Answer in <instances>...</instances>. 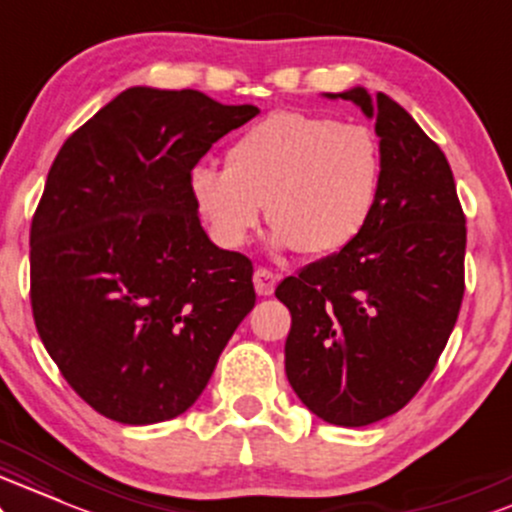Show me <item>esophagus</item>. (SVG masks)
Wrapping results in <instances>:
<instances>
[{"label":"esophagus","mask_w":512,"mask_h":512,"mask_svg":"<svg viewBox=\"0 0 512 512\" xmlns=\"http://www.w3.org/2000/svg\"><path fill=\"white\" fill-rule=\"evenodd\" d=\"M275 285H278V275L268 268H256L254 273V287L261 297H268V294L275 292Z\"/></svg>","instance_id":"obj_1"}]
</instances>
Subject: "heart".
Returning a JSON list of instances; mask_svg holds the SVG:
<instances>
[{
  "mask_svg": "<svg viewBox=\"0 0 512 512\" xmlns=\"http://www.w3.org/2000/svg\"><path fill=\"white\" fill-rule=\"evenodd\" d=\"M225 170L196 165L194 206L220 246L237 249L261 210L275 244L326 256L352 244L378 206L386 155L371 126L306 112H273L230 143Z\"/></svg>",
  "mask_w": 512,
  "mask_h": 512,
  "instance_id": "1",
  "label": "heart"
}]
</instances>
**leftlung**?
Wrapping results in <instances>:
<instances>
[{
    "label": "left lung",
    "mask_w": 512,
    "mask_h": 512,
    "mask_svg": "<svg viewBox=\"0 0 512 512\" xmlns=\"http://www.w3.org/2000/svg\"><path fill=\"white\" fill-rule=\"evenodd\" d=\"M333 98V95H330ZM376 117L378 206L338 254L285 278L287 381L316 417L366 426L400 412L436 369L465 297L467 225L453 170L395 100L340 93Z\"/></svg>",
    "instance_id": "8db88e82"
}]
</instances>
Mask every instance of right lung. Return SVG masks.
<instances>
[{
    "label": "right lung",
    "instance_id": "1",
    "mask_svg": "<svg viewBox=\"0 0 512 512\" xmlns=\"http://www.w3.org/2000/svg\"><path fill=\"white\" fill-rule=\"evenodd\" d=\"M256 114L129 88L59 148L30 222V306L59 374L102 417L189 410L254 309L251 258L210 242L189 177Z\"/></svg>",
    "mask_w": 512,
    "mask_h": 512
}]
</instances>
